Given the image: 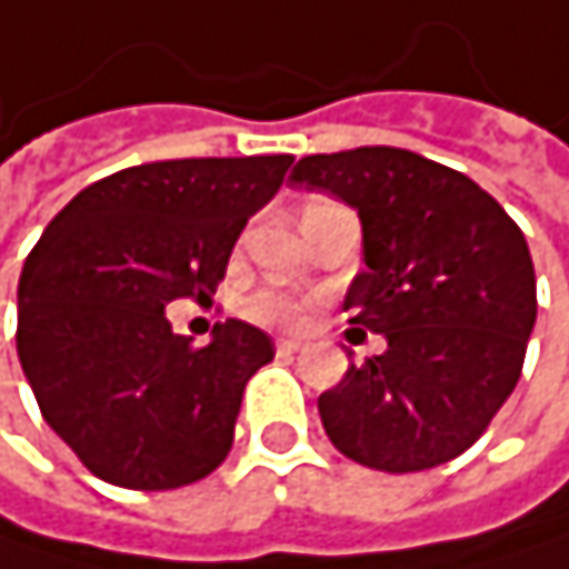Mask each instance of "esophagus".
<instances>
[{"instance_id":"1","label":"esophagus","mask_w":569,"mask_h":569,"mask_svg":"<svg viewBox=\"0 0 569 569\" xmlns=\"http://www.w3.org/2000/svg\"><path fill=\"white\" fill-rule=\"evenodd\" d=\"M276 350H279V353H297V350H303V340H293V337H279V340H276Z\"/></svg>"}]
</instances>
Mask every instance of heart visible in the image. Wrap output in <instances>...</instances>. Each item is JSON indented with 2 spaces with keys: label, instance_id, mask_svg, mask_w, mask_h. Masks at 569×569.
Returning <instances> with one entry per match:
<instances>
[{
  "label": "heart",
  "instance_id": "1",
  "mask_svg": "<svg viewBox=\"0 0 569 569\" xmlns=\"http://www.w3.org/2000/svg\"><path fill=\"white\" fill-rule=\"evenodd\" d=\"M310 206H320V201H310ZM307 206V209H310ZM249 313L262 323H276V327H300L310 313V300H293L287 293H259L249 300Z\"/></svg>",
  "mask_w": 569,
  "mask_h": 569
}]
</instances>
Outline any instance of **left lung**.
<instances>
[{
    "instance_id": "1",
    "label": "left lung",
    "mask_w": 569,
    "mask_h": 569,
    "mask_svg": "<svg viewBox=\"0 0 569 569\" xmlns=\"http://www.w3.org/2000/svg\"><path fill=\"white\" fill-rule=\"evenodd\" d=\"M290 181L357 212L368 269L343 310L388 340L320 395L330 441L378 472L452 462L512 395L537 323L519 226L472 178L405 148L310 154Z\"/></svg>"
}]
</instances>
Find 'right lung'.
Instances as JSON below:
<instances>
[{"instance_id": "right-lung-1", "label": "right lung", "mask_w": 569, "mask_h": 569, "mask_svg": "<svg viewBox=\"0 0 569 569\" xmlns=\"http://www.w3.org/2000/svg\"><path fill=\"white\" fill-rule=\"evenodd\" d=\"M290 154L181 158L83 188L19 276L16 350L47 425L103 482L161 492L206 479L232 449L246 381L272 340L242 320L206 347L164 307L209 297Z\"/></svg>"}]
</instances>
